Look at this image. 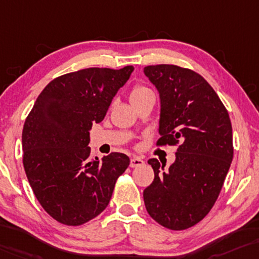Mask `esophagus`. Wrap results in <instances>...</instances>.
Masks as SVG:
<instances>
[{
	"label": "esophagus",
	"instance_id": "1",
	"mask_svg": "<svg viewBox=\"0 0 259 259\" xmlns=\"http://www.w3.org/2000/svg\"><path fill=\"white\" fill-rule=\"evenodd\" d=\"M144 164L143 159L140 157H133L130 159V166L131 167H137V166H142Z\"/></svg>",
	"mask_w": 259,
	"mask_h": 259
}]
</instances>
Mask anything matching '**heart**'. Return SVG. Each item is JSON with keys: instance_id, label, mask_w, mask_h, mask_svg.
<instances>
[{"instance_id": "b5f03b06", "label": "heart", "mask_w": 259, "mask_h": 259, "mask_svg": "<svg viewBox=\"0 0 259 259\" xmlns=\"http://www.w3.org/2000/svg\"><path fill=\"white\" fill-rule=\"evenodd\" d=\"M152 93L150 89L147 88V87L144 85H136L134 87L133 90L130 92V101L131 103H135V102L140 100V98H142L143 96H145L147 94H150Z\"/></svg>"}]
</instances>
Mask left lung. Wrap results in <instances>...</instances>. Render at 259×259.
Returning <instances> with one entry per match:
<instances>
[{"label":"left lung","mask_w":259,"mask_h":259,"mask_svg":"<svg viewBox=\"0 0 259 259\" xmlns=\"http://www.w3.org/2000/svg\"><path fill=\"white\" fill-rule=\"evenodd\" d=\"M144 74L161 97L157 145H178L167 170L148 163L154 182L143 191L148 213L162 227L185 230L212 209L234 157L229 112L201 75L174 64L148 65Z\"/></svg>","instance_id":"8db88e82"}]
</instances>
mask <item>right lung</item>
<instances>
[{
    "mask_svg": "<svg viewBox=\"0 0 259 259\" xmlns=\"http://www.w3.org/2000/svg\"><path fill=\"white\" fill-rule=\"evenodd\" d=\"M133 65L87 68L53 79L36 100L22 131L23 166L37 201L58 223L77 227L108 206L130 159L111 152L92 159L89 130L103 121Z\"/></svg>",
    "mask_w": 259,
    "mask_h": 259,
    "instance_id": "add662e5",
    "label": "right lung"
}]
</instances>
